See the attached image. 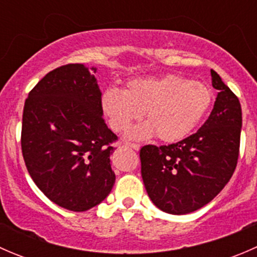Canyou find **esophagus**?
I'll list each match as a JSON object with an SVG mask.
<instances>
[{"label": "esophagus", "mask_w": 257, "mask_h": 257, "mask_svg": "<svg viewBox=\"0 0 257 257\" xmlns=\"http://www.w3.org/2000/svg\"><path fill=\"white\" fill-rule=\"evenodd\" d=\"M125 147H129V148H133L134 150H139V144H136V143H129V142H124L123 143Z\"/></svg>", "instance_id": "obj_1"}]
</instances>
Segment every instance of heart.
<instances>
[{
  "label": "heart",
  "instance_id": "b5f03b06",
  "mask_svg": "<svg viewBox=\"0 0 257 257\" xmlns=\"http://www.w3.org/2000/svg\"><path fill=\"white\" fill-rule=\"evenodd\" d=\"M212 92L208 84L178 74L134 79L126 89L109 87L102 95L103 112L115 132H126L145 112L147 121L132 133L134 139L157 136L165 143L188 137L208 113Z\"/></svg>",
  "mask_w": 257,
  "mask_h": 257
}]
</instances>
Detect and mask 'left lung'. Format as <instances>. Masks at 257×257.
I'll use <instances>...</instances> for the list:
<instances>
[{"label":"left lung","mask_w":257,"mask_h":257,"mask_svg":"<svg viewBox=\"0 0 257 257\" xmlns=\"http://www.w3.org/2000/svg\"><path fill=\"white\" fill-rule=\"evenodd\" d=\"M219 90L208 120L196 133L169 145L141 149L142 178L153 203L173 215L210 203L229 183L240 152L242 113L239 98L211 69Z\"/></svg>","instance_id":"8db88e82"}]
</instances>
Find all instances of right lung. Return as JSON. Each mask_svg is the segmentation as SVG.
Segmentation results:
<instances>
[{"mask_svg": "<svg viewBox=\"0 0 257 257\" xmlns=\"http://www.w3.org/2000/svg\"><path fill=\"white\" fill-rule=\"evenodd\" d=\"M95 68L69 63L46 74L25 102L21 148L41 191L71 211H85L112 190L118 137L103 119Z\"/></svg>", "mask_w": 257, "mask_h": 257, "instance_id": "right-lung-1", "label": "right lung"}]
</instances>
